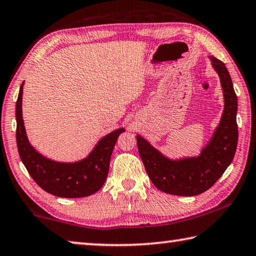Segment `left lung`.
<instances>
[{
    "label": "left lung",
    "instance_id": "left-lung-1",
    "mask_svg": "<svg viewBox=\"0 0 256 256\" xmlns=\"http://www.w3.org/2000/svg\"><path fill=\"white\" fill-rule=\"evenodd\" d=\"M208 58L220 79L224 110L218 126L198 156L170 158L136 134L138 154L149 178L158 190L172 196H194L206 192L222 177L236 152L237 96L232 78L222 60L214 56Z\"/></svg>",
    "mask_w": 256,
    "mask_h": 256
}]
</instances>
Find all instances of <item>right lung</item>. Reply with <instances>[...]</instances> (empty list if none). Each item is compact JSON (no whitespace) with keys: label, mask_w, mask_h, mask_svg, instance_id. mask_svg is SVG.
<instances>
[{"label":"right lung","mask_w":256,"mask_h":256,"mask_svg":"<svg viewBox=\"0 0 256 256\" xmlns=\"http://www.w3.org/2000/svg\"><path fill=\"white\" fill-rule=\"evenodd\" d=\"M24 84V81L21 84L16 104V146L21 162L30 176L42 190L58 198H84L96 193L105 183L112 149L125 128H116L99 138L89 154L76 162L47 158L34 148L26 132L22 118Z\"/></svg>","instance_id":"obj_1"}]
</instances>
